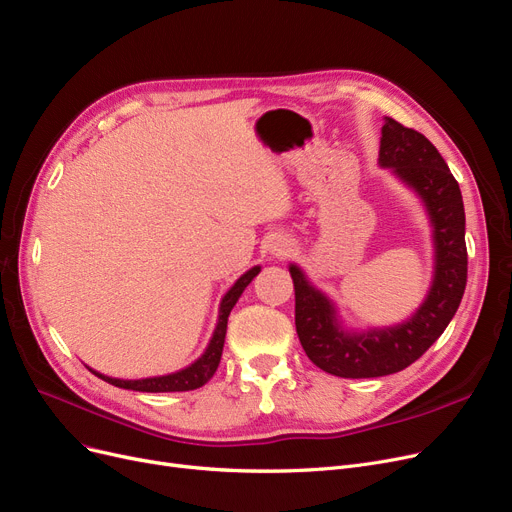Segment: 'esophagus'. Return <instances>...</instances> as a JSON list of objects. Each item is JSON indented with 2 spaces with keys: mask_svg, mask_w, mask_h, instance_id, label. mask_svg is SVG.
I'll return each mask as SVG.
<instances>
[{
  "mask_svg": "<svg viewBox=\"0 0 512 512\" xmlns=\"http://www.w3.org/2000/svg\"><path fill=\"white\" fill-rule=\"evenodd\" d=\"M291 251H293V247L288 240H278L272 244V255H276V257H286Z\"/></svg>",
  "mask_w": 512,
  "mask_h": 512,
  "instance_id": "34e87169",
  "label": "esophagus"
}]
</instances>
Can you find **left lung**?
Returning <instances> with one entry per match:
<instances>
[{"label": "left lung", "mask_w": 512, "mask_h": 512, "mask_svg": "<svg viewBox=\"0 0 512 512\" xmlns=\"http://www.w3.org/2000/svg\"><path fill=\"white\" fill-rule=\"evenodd\" d=\"M381 165L391 167L425 201L435 226V280L416 314L395 328L347 335L330 301L291 265L295 284V326L307 358L343 379H374L408 368L448 328L466 288L464 205L456 177L439 150L412 127L387 119Z\"/></svg>", "instance_id": "obj_1"}]
</instances>
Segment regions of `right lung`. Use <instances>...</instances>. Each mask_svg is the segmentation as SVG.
Masks as SVG:
<instances>
[{
    "instance_id": "right-lung-1",
    "label": "right lung",
    "mask_w": 512,
    "mask_h": 512,
    "mask_svg": "<svg viewBox=\"0 0 512 512\" xmlns=\"http://www.w3.org/2000/svg\"><path fill=\"white\" fill-rule=\"evenodd\" d=\"M261 268H253L242 278H238V282L230 288L228 295L221 301L219 307V322L217 328L213 332V339L207 347V351L198 358L192 366L175 372V374H167V376H154V379H142V381H121V379H110V376H104L100 372H94L98 379L121 387V389H131V391H144V393H171V391H192L203 387L205 383L211 381V376L215 374L219 360H221V351H224V341H226V326H228V316L232 307L236 305L238 297L242 295L244 288L249 286V282L259 274Z\"/></svg>"
}]
</instances>
